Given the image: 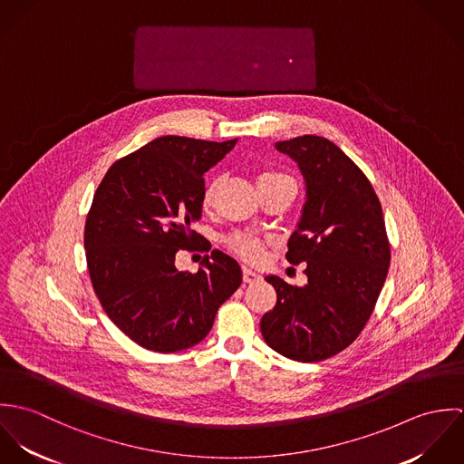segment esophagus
<instances>
[{
  "mask_svg": "<svg viewBox=\"0 0 464 464\" xmlns=\"http://www.w3.org/2000/svg\"><path fill=\"white\" fill-rule=\"evenodd\" d=\"M261 278V275L257 273V271H254V269H250V267H246V266H243V280L246 282V284H252V282H257Z\"/></svg>",
  "mask_w": 464,
  "mask_h": 464,
  "instance_id": "obj_1",
  "label": "esophagus"
}]
</instances>
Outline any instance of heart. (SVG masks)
Wrapping results in <instances>:
<instances>
[{
  "label": "heart",
  "mask_w": 464,
  "mask_h": 464,
  "mask_svg": "<svg viewBox=\"0 0 464 464\" xmlns=\"http://www.w3.org/2000/svg\"><path fill=\"white\" fill-rule=\"evenodd\" d=\"M278 180H293L289 175L280 173V171H273V169H265L257 175V186H265V184H273ZM214 195H216V184L208 182L205 184L203 191H201V207L203 208H210L214 203ZM230 248L245 261L248 263H256L259 259H263L265 254V243L257 237H248V236H236L228 241Z\"/></svg>",
  "instance_id": "obj_1"
}]
</instances>
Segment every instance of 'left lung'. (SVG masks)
<instances>
[{"instance_id": "left-lung-1", "label": "left lung", "mask_w": 464, "mask_h": 464, "mask_svg": "<svg viewBox=\"0 0 464 464\" xmlns=\"http://www.w3.org/2000/svg\"><path fill=\"white\" fill-rule=\"evenodd\" d=\"M275 146L305 179L307 199L285 259L307 263V284L266 276L276 304L261 332L275 352L316 362L350 346L368 324L392 261L390 239L370 180L334 142L302 135Z\"/></svg>"}]
</instances>
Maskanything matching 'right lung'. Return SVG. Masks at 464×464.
<instances>
[{
  "mask_svg": "<svg viewBox=\"0 0 464 464\" xmlns=\"http://www.w3.org/2000/svg\"><path fill=\"white\" fill-rule=\"evenodd\" d=\"M236 142L159 137L118 159L94 193L83 230L89 276L107 316L146 350L199 343L241 285V267L219 250L203 256L197 273L175 267L179 252L210 250L191 228L203 173Z\"/></svg>",
  "mask_w": 464,
  "mask_h": 464,
  "instance_id": "1",
  "label": "right lung"
}]
</instances>
